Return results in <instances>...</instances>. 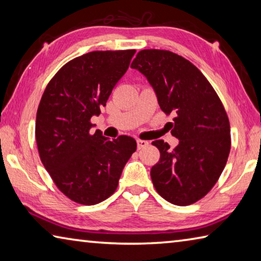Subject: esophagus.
<instances>
[{"label": "esophagus", "mask_w": 261, "mask_h": 261, "mask_svg": "<svg viewBox=\"0 0 261 261\" xmlns=\"http://www.w3.org/2000/svg\"><path fill=\"white\" fill-rule=\"evenodd\" d=\"M148 144L149 143L147 140H141V139L137 140V146H138V149H141V148L148 146Z\"/></svg>", "instance_id": "esophagus-1"}]
</instances>
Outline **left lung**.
<instances>
[{
  "mask_svg": "<svg viewBox=\"0 0 261 261\" xmlns=\"http://www.w3.org/2000/svg\"><path fill=\"white\" fill-rule=\"evenodd\" d=\"M147 78L166 115H174L175 148L162 139L152 145L160 160L151 169L154 188L167 201L194 204L208 193L226 167L230 124L213 86L196 65L169 50L144 49L131 63Z\"/></svg>",
  "mask_w": 261,
  "mask_h": 261,
  "instance_id": "1",
  "label": "left lung"
}]
</instances>
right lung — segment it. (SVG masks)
I'll use <instances>...</instances> for the list:
<instances>
[{
    "label": "right lung",
    "instance_id": "obj_1",
    "mask_svg": "<svg viewBox=\"0 0 261 261\" xmlns=\"http://www.w3.org/2000/svg\"><path fill=\"white\" fill-rule=\"evenodd\" d=\"M135 49L95 50L64 64L48 83L35 122L42 165L70 200L95 205L116 191L125 163L136 152L132 137L109 140L90 130L113 88L129 68Z\"/></svg>",
    "mask_w": 261,
    "mask_h": 261
}]
</instances>
